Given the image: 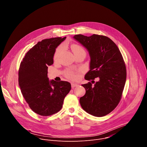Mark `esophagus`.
Returning <instances> with one entry per match:
<instances>
[{"mask_svg": "<svg viewBox=\"0 0 147 147\" xmlns=\"http://www.w3.org/2000/svg\"><path fill=\"white\" fill-rule=\"evenodd\" d=\"M78 84H74V83H71V88H74V87H78Z\"/></svg>", "mask_w": 147, "mask_h": 147, "instance_id": "34e87169", "label": "esophagus"}]
</instances>
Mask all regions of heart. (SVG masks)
<instances>
[{"mask_svg": "<svg viewBox=\"0 0 147 147\" xmlns=\"http://www.w3.org/2000/svg\"><path fill=\"white\" fill-rule=\"evenodd\" d=\"M63 48L62 46L59 47V48H57L56 50V52L55 53L54 55V59L55 60H57L58 59L60 53H61V52L63 51ZM72 49L73 51L74 52V53H77V52H85V50L84 49V48L82 47H81V46L77 45V44H74L72 45ZM65 76L71 80H76L78 78V76L76 74V73L75 71H74L72 70H67L65 72Z\"/></svg>", "mask_w": 147, "mask_h": 147, "instance_id": "1", "label": "heart"}]
</instances>
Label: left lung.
Wrapping results in <instances>:
<instances>
[{"label":"left lung","instance_id":"obj_1","mask_svg":"<svg viewBox=\"0 0 147 147\" xmlns=\"http://www.w3.org/2000/svg\"><path fill=\"white\" fill-rule=\"evenodd\" d=\"M73 38L89 52L90 70L85 79L93 81L99 78L94 86L90 82L81 85L86 92L80 98L81 106L94 116H105L117 106L126 80V68L122 55L114 42L106 36L78 34Z\"/></svg>","mask_w":147,"mask_h":147}]
</instances>
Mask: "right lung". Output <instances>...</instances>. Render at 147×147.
Segmentation results:
<instances>
[{"mask_svg":"<svg viewBox=\"0 0 147 147\" xmlns=\"http://www.w3.org/2000/svg\"><path fill=\"white\" fill-rule=\"evenodd\" d=\"M57 37L42 40L30 49L21 62L18 84L30 108L44 116L58 112L71 90L67 81L49 80L48 66L53 63L56 48L65 40Z\"/></svg>","mask_w":147,"mask_h":147,"instance_id":"add662e5","label":"right lung"}]
</instances>
